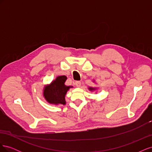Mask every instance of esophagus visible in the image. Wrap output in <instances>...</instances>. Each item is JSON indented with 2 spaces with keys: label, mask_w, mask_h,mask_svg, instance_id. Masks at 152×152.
Here are the masks:
<instances>
[{
  "label": "esophagus",
  "mask_w": 152,
  "mask_h": 152,
  "mask_svg": "<svg viewBox=\"0 0 152 152\" xmlns=\"http://www.w3.org/2000/svg\"><path fill=\"white\" fill-rule=\"evenodd\" d=\"M75 84L77 87H80L81 86V82L80 81H76Z\"/></svg>",
  "instance_id": "obj_1"
}]
</instances>
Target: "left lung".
Listing matches in <instances>:
<instances>
[{"mask_svg":"<svg viewBox=\"0 0 152 152\" xmlns=\"http://www.w3.org/2000/svg\"><path fill=\"white\" fill-rule=\"evenodd\" d=\"M89 89L90 90H93V89H94V88H89Z\"/></svg>","mask_w":152,"mask_h":152,"instance_id":"obj_1","label":"left lung"}]
</instances>
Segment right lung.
I'll return each instance as SVG.
<instances>
[{
  "label": "right lung",
  "mask_w": 152,
  "mask_h": 152,
  "mask_svg": "<svg viewBox=\"0 0 152 152\" xmlns=\"http://www.w3.org/2000/svg\"><path fill=\"white\" fill-rule=\"evenodd\" d=\"M66 76H59L49 86L45 87L44 96L49 103L65 104V96L72 86H66Z\"/></svg>",
  "instance_id": "right-lung-1"
}]
</instances>
